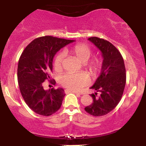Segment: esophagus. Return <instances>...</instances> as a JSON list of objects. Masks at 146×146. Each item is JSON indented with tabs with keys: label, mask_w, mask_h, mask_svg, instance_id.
<instances>
[{
	"label": "esophagus",
	"mask_w": 146,
	"mask_h": 146,
	"mask_svg": "<svg viewBox=\"0 0 146 146\" xmlns=\"http://www.w3.org/2000/svg\"><path fill=\"white\" fill-rule=\"evenodd\" d=\"M65 93H66V94H69V93H74V94H80V93L77 92V91H72V90H69V89H66V90H65Z\"/></svg>",
	"instance_id": "esophagus-1"
}]
</instances>
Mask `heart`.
<instances>
[{
    "label": "heart",
    "instance_id": "b5f03b06",
    "mask_svg": "<svg viewBox=\"0 0 146 146\" xmlns=\"http://www.w3.org/2000/svg\"><path fill=\"white\" fill-rule=\"evenodd\" d=\"M66 52H69L74 55L82 63L88 61L91 55V48L85 44H77L70 48L65 50ZM64 53L59 52L53 61L54 69L56 71H60L62 69V64L64 61ZM101 66V61L97 58L92 59L85 64V68L92 77H95ZM90 82V78L85 72H66L60 77V82L61 85L67 88L78 91L84 86H87Z\"/></svg>",
    "mask_w": 146,
    "mask_h": 146
}]
</instances>
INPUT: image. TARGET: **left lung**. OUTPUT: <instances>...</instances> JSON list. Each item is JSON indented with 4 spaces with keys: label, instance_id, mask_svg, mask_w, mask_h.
Returning a JSON list of instances; mask_svg holds the SVG:
<instances>
[{
    "label": "left lung",
    "instance_id": "obj_1",
    "mask_svg": "<svg viewBox=\"0 0 146 146\" xmlns=\"http://www.w3.org/2000/svg\"><path fill=\"white\" fill-rule=\"evenodd\" d=\"M92 42L102 52L103 58L101 73L90 88L100 92L91 94V104L85 110L94 116H102L112 111L121 101L125 85L126 69L123 57L118 49L107 40L98 37H90Z\"/></svg>",
    "mask_w": 146,
    "mask_h": 146
}]
</instances>
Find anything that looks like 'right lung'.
Listing matches in <instances>:
<instances>
[{
  "label": "right lung",
  "instance_id": "obj_1",
  "mask_svg": "<svg viewBox=\"0 0 146 146\" xmlns=\"http://www.w3.org/2000/svg\"><path fill=\"white\" fill-rule=\"evenodd\" d=\"M74 42L51 36L32 41L23 50L18 62L17 80L20 93L28 107L36 113L49 116L60 109L65 96L61 88L44 90L43 82L50 80L56 52ZM50 82L55 84V81Z\"/></svg>",
  "mask_w": 146,
  "mask_h": 146
}]
</instances>
